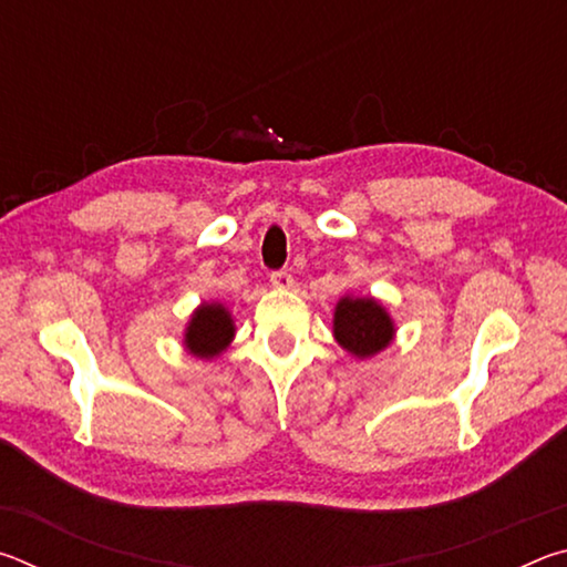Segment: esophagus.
<instances>
[{
  "instance_id": "esophagus-1",
  "label": "esophagus",
  "mask_w": 567,
  "mask_h": 567,
  "mask_svg": "<svg viewBox=\"0 0 567 567\" xmlns=\"http://www.w3.org/2000/svg\"><path fill=\"white\" fill-rule=\"evenodd\" d=\"M270 282H272V287H277V290H290V287L295 285L292 275L285 272V270H275V272L270 275Z\"/></svg>"
}]
</instances>
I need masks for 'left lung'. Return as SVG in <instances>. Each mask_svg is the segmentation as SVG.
Returning a JSON list of instances; mask_svg holds the SVG:
<instances>
[{"label":"left lung","mask_w":567,"mask_h":567,"mask_svg":"<svg viewBox=\"0 0 567 567\" xmlns=\"http://www.w3.org/2000/svg\"><path fill=\"white\" fill-rule=\"evenodd\" d=\"M332 332L344 350L364 360L388 348L395 338V324L375 297L344 295L334 307Z\"/></svg>","instance_id":"left-lung-1"}]
</instances>
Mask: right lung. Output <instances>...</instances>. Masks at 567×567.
Returning <instances> with one entry per match:
<instances>
[{
    "label": "right lung",
    "instance_id": "add662e5",
    "mask_svg": "<svg viewBox=\"0 0 567 567\" xmlns=\"http://www.w3.org/2000/svg\"><path fill=\"white\" fill-rule=\"evenodd\" d=\"M235 338L233 315L225 305L203 302L192 312L185 330V348L195 358L213 360L219 352L227 350V344Z\"/></svg>",
    "mask_w": 567,
    "mask_h": 567
}]
</instances>
